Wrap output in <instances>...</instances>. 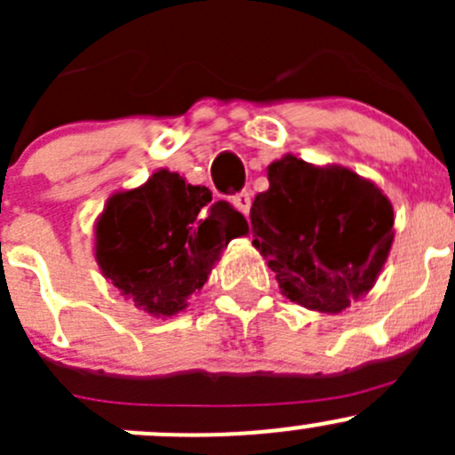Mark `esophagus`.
I'll return each instance as SVG.
<instances>
[{"mask_svg": "<svg viewBox=\"0 0 455 455\" xmlns=\"http://www.w3.org/2000/svg\"><path fill=\"white\" fill-rule=\"evenodd\" d=\"M233 206H235L240 213L249 215V211H251V194H249V191H240V194L233 196Z\"/></svg>", "mask_w": 455, "mask_h": 455, "instance_id": "1", "label": "esophagus"}]
</instances>
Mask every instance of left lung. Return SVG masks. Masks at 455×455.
Returning a JSON list of instances; mask_svg holds the SVG:
<instances>
[{
    "instance_id": "obj_1",
    "label": "left lung",
    "mask_w": 455,
    "mask_h": 455,
    "mask_svg": "<svg viewBox=\"0 0 455 455\" xmlns=\"http://www.w3.org/2000/svg\"><path fill=\"white\" fill-rule=\"evenodd\" d=\"M251 224L282 295L328 315L368 295L394 242L392 202L374 182L292 154L268 164Z\"/></svg>"
}]
</instances>
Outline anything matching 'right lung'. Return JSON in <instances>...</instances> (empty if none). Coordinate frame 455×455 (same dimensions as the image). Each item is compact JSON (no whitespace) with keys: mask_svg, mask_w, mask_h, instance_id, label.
<instances>
[{"mask_svg":"<svg viewBox=\"0 0 455 455\" xmlns=\"http://www.w3.org/2000/svg\"><path fill=\"white\" fill-rule=\"evenodd\" d=\"M246 233L244 215L228 202L158 169L145 185L109 196L94 227V257L125 299L164 319L189 306L228 242Z\"/></svg>","mask_w":455,"mask_h":455,"instance_id":"obj_1","label":"right lung"}]
</instances>
